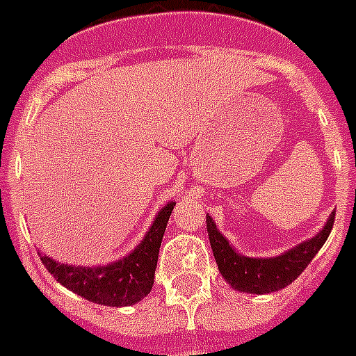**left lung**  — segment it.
I'll list each match as a JSON object with an SVG mask.
<instances>
[{
    "label": "left lung",
    "instance_id": "8db88e82",
    "mask_svg": "<svg viewBox=\"0 0 356 356\" xmlns=\"http://www.w3.org/2000/svg\"><path fill=\"white\" fill-rule=\"evenodd\" d=\"M334 216L336 213L330 214L325 227L314 238L298 244L282 256L268 257V259L237 254L229 246L226 237L216 229L211 216H207L209 241H211L214 259L224 280L229 282L238 291L263 295V293L278 291L298 278V275L308 267V263L314 259V256L330 235V229L334 226Z\"/></svg>",
    "mask_w": 356,
    "mask_h": 356
}]
</instances>
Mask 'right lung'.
I'll return each mask as SVG.
<instances>
[{
  "instance_id": "right-lung-1",
  "label": "right lung",
  "mask_w": 356,
  "mask_h": 356,
  "mask_svg": "<svg viewBox=\"0 0 356 356\" xmlns=\"http://www.w3.org/2000/svg\"><path fill=\"white\" fill-rule=\"evenodd\" d=\"M175 202H170L156 214L147 235L132 254L106 267H70L56 263L48 256L40 261L56 280L86 300L104 306H132L149 295L154 282V268L166 224Z\"/></svg>"
}]
</instances>
